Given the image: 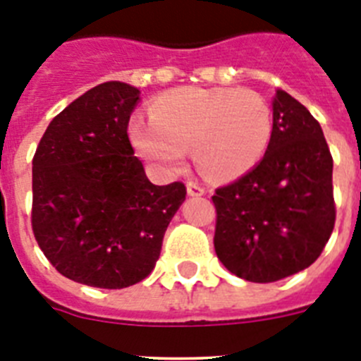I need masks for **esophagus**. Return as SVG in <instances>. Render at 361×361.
<instances>
[{
    "label": "esophagus",
    "mask_w": 361,
    "mask_h": 361,
    "mask_svg": "<svg viewBox=\"0 0 361 361\" xmlns=\"http://www.w3.org/2000/svg\"><path fill=\"white\" fill-rule=\"evenodd\" d=\"M186 190H188V195L190 197H202L204 195V188L200 186L199 183H195V180H190V183L186 184Z\"/></svg>",
    "instance_id": "1"
}]
</instances>
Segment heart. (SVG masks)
Listing matches in <instances>:
<instances>
[{
	"instance_id": "b5f03b06",
	"label": "heart",
	"mask_w": 361,
	"mask_h": 361,
	"mask_svg": "<svg viewBox=\"0 0 361 361\" xmlns=\"http://www.w3.org/2000/svg\"><path fill=\"white\" fill-rule=\"evenodd\" d=\"M273 128V110L257 92L184 86L161 95L149 119L135 117L130 135L148 161L166 170H178L193 146L204 175L229 180L258 164Z\"/></svg>"
}]
</instances>
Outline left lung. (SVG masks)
Wrapping results in <instances>:
<instances>
[{
	"instance_id": "left-lung-1",
	"label": "left lung",
	"mask_w": 361,
	"mask_h": 361,
	"mask_svg": "<svg viewBox=\"0 0 361 361\" xmlns=\"http://www.w3.org/2000/svg\"><path fill=\"white\" fill-rule=\"evenodd\" d=\"M273 139L253 170L215 190V251L233 275L276 282L311 266L336 219L333 157L304 104L273 99Z\"/></svg>"
}]
</instances>
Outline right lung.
Instances as JSON below:
<instances>
[{
	"label": "right lung",
	"mask_w": 361,
	"mask_h": 361,
	"mask_svg": "<svg viewBox=\"0 0 361 361\" xmlns=\"http://www.w3.org/2000/svg\"><path fill=\"white\" fill-rule=\"evenodd\" d=\"M135 86H94L52 119L32 159V231L63 276L103 289L141 282L186 186H155L133 155Z\"/></svg>",
	"instance_id": "right-lung-1"
}]
</instances>
